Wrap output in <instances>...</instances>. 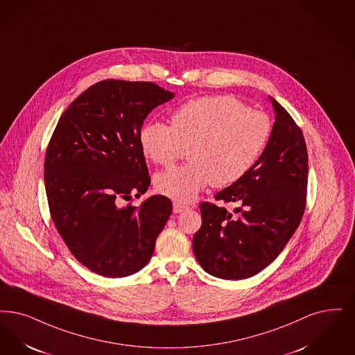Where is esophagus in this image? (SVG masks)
I'll return each instance as SVG.
<instances>
[{
  "label": "esophagus",
  "mask_w": 355,
  "mask_h": 355,
  "mask_svg": "<svg viewBox=\"0 0 355 355\" xmlns=\"http://www.w3.org/2000/svg\"><path fill=\"white\" fill-rule=\"evenodd\" d=\"M189 207L184 205V203H181V202H174L173 203V213L174 214H181L186 211Z\"/></svg>",
  "instance_id": "obj_1"
}]
</instances>
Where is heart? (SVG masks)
Wrapping results in <instances>:
<instances>
[{"label":"heart","instance_id":"b5f03b06","mask_svg":"<svg viewBox=\"0 0 355 355\" xmlns=\"http://www.w3.org/2000/svg\"><path fill=\"white\" fill-rule=\"evenodd\" d=\"M272 135L266 114L248 110L234 96L189 100L171 114V127L149 121L141 128L145 156L171 166L186 155L189 164L158 173L157 191L177 202H191L207 186L225 187L254 169Z\"/></svg>","mask_w":355,"mask_h":355}]
</instances>
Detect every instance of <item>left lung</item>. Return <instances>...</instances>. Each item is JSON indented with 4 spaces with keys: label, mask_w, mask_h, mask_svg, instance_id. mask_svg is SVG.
Wrapping results in <instances>:
<instances>
[{
    "label": "left lung",
    "mask_w": 355,
    "mask_h": 355,
    "mask_svg": "<svg viewBox=\"0 0 355 355\" xmlns=\"http://www.w3.org/2000/svg\"><path fill=\"white\" fill-rule=\"evenodd\" d=\"M275 123L270 142L254 169L215 199L241 203L235 214L200 203L202 226L193 251L207 273L225 280L255 276L279 256L305 210L308 152L302 132L270 98Z\"/></svg>",
    "instance_id": "1"
}]
</instances>
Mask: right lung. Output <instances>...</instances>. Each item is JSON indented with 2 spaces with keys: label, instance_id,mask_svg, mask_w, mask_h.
Instances as JSON below:
<instances>
[{
  "label": "right lung",
  "instance_id": "right-lung-1",
  "mask_svg": "<svg viewBox=\"0 0 355 355\" xmlns=\"http://www.w3.org/2000/svg\"><path fill=\"white\" fill-rule=\"evenodd\" d=\"M174 94L150 82L101 80L60 116L44 158L50 214L72 255L104 277L144 268L171 214V199L144 194L150 177L140 132Z\"/></svg>",
  "mask_w": 355,
  "mask_h": 355
}]
</instances>
